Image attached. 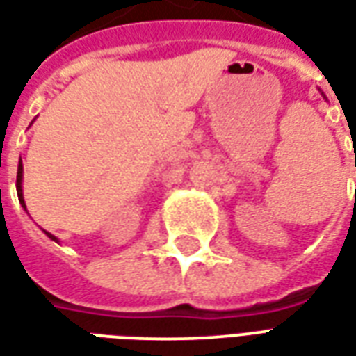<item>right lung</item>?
Instances as JSON below:
<instances>
[{"label":"right lung","mask_w":356,"mask_h":356,"mask_svg":"<svg viewBox=\"0 0 356 356\" xmlns=\"http://www.w3.org/2000/svg\"><path fill=\"white\" fill-rule=\"evenodd\" d=\"M17 194H19V202L22 204V208H26V204H24V196H22V162H19V171H17ZM45 234H47L51 240L58 242L57 236H53L51 232L45 231Z\"/></svg>","instance_id":"1"}]
</instances>
